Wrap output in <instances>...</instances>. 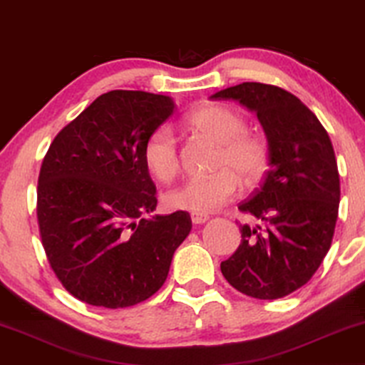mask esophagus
Returning <instances> with one entry per match:
<instances>
[{"instance_id":"esophagus-1","label":"esophagus","mask_w":365,"mask_h":365,"mask_svg":"<svg viewBox=\"0 0 365 365\" xmlns=\"http://www.w3.org/2000/svg\"><path fill=\"white\" fill-rule=\"evenodd\" d=\"M192 222L197 223V225H200V223H205L208 220V215L205 213H192Z\"/></svg>"}]
</instances>
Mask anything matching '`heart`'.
<instances>
[{"label": "heart", "instance_id": "b5f03b06", "mask_svg": "<svg viewBox=\"0 0 365 365\" xmlns=\"http://www.w3.org/2000/svg\"><path fill=\"white\" fill-rule=\"evenodd\" d=\"M188 125L218 143L212 175L190 177L165 193L170 210L208 213L230 202L240 190L259 183L269 167V145L259 133L247 130L240 111L225 105H205L188 115ZM143 163L160 182H170L180 170L178 140L173 128L160 125L143 143Z\"/></svg>", "mask_w": 365, "mask_h": 365}]
</instances>
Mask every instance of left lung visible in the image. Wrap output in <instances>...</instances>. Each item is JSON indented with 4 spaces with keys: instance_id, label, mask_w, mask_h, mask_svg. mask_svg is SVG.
<instances>
[{
    "instance_id": "8db88e82",
    "label": "left lung",
    "mask_w": 365,
    "mask_h": 365,
    "mask_svg": "<svg viewBox=\"0 0 365 365\" xmlns=\"http://www.w3.org/2000/svg\"><path fill=\"white\" fill-rule=\"evenodd\" d=\"M210 98L255 111L269 142L262 185L239 205L264 223L240 225L239 249L220 270L249 297H285L312 279L332 244L341 200L332 143L317 116L279 86L247 81Z\"/></svg>"
}]
</instances>
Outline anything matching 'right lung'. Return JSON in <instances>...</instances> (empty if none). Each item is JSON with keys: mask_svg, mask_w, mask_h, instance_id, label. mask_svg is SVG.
I'll return each mask as SVG.
<instances>
[{"mask_svg": "<svg viewBox=\"0 0 365 365\" xmlns=\"http://www.w3.org/2000/svg\"><path fill=\"white\" fill-rule=\"evenodd\" d=\"M173 115L172 98L113 90L53 140L43 158L36 217L48 264L81 302L123 309L152 297L192 230L187 212L145 218L157 187L145 140Z\"/></svg>", "mask_w": 365, "mask_h": 365, "instance_id": "obj_1", "label": "right lung"}]
</instances>
